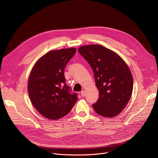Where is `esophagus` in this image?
Here are the masks:
<instances>
[{"label": "esophagus", "mask_w": 158, "mask_h": 158, "mask_svg": "<svg viewBox=\"0 0 158 158\" xmlns=\"http://www.w3.org/2000/svg\"><path fill=\"white\" fill-rule=\"evenodd\" d=\"M81 96H85V91H81Z\"/></svg>", "instance_id": "34e87169"}]
</instances>
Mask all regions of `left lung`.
<instances>
[{"mask_svg":"<svg viewBox=\"0 0 158 158\" xmlns=\"http://www.w3.org/2000/svg\"><path fill=\"white\" fill-rule=\"evenodd\" d=\"M94 72L99 97L93 104L96 112L113 118L124 109L132 93L133 78L129 67L116 52L101 45H87L78 49Z\"/></svg>","mask_w":158,"mask_h":158,"instance_id":"left-lung-1","label":"left lung"}]
</instances>
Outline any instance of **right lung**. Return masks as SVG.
<instances>
[{"label":"right lung","mask_w":158,"mask_h":158,"mask_svg":"<svg viewBox=\"0 0 158 158\" xmlns=\"http://www.w3.org/2000/svg\"><path fill=\"white\" fill-rule=\"evenodd\" d=\"M76 48L48 52L34 64L28 81L29 98L39 113L49 119H59L71 111L77 100L65 84V67Z\"/></svg>","instance_id":"obj_1"}]
</instances>
